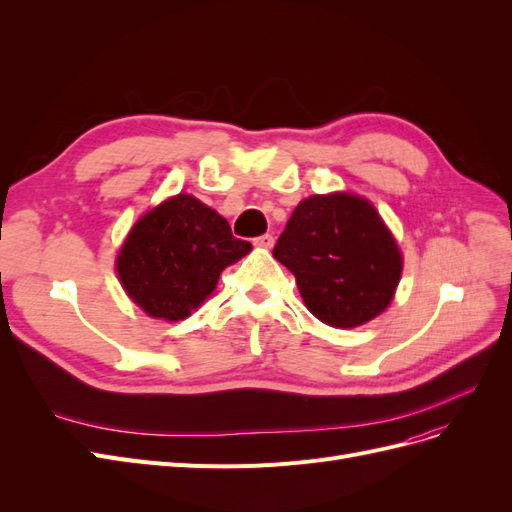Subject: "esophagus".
I'll list each match as a JSON object with an SVG mask.
<instances>
[{
  "label": "esophagus",
  "mask_w": 512,
  "mask_h": 512,
  "mask_svg": "<svg viewBox=\"0 0 512 512\" xmlns=\"http://www.w3.org/2000/svg\"><path fill=\"white\" fill-rule=\"evenodd\" d=\"M273 235H269V232H267V235H260V237H256L254 239V245L256 247H265V250H269V247H273Z\"/></svg>",
  "instance_id": "34e87169"
}]
</instances>
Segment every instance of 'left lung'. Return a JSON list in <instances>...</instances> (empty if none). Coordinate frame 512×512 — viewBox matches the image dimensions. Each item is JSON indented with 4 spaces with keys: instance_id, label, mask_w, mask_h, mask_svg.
I'll return each mask as SVG.
<instances>
[{
    "instance_id": "8db88e82",
    "label": "left lung",
    "mask_w": 512,
    "mask_h": 512,
    "mask_svg": "<svg viewBox=\"0 0 512 512\" xmlns=\"http://www.w3.org/2000/svg\"><path fill=\"white\" fill-rule=\"evenodd\" d=\"M292 271L305 307L335 329H354L393 301L404 258L369 200L314 194L292 211L273 247Z\"/></svg>"
}]
</instances>
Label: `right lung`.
I'll list each match as a JSON object with an SVG mask.
<instances>
[{"instance_id": "obj_1", "label": "right lung", "mask_w": 512, "mask_h": 512, "mask_svg": "<svg viewBox=\"0 0 512 512\" xmlns=\"http://www.w3.org/2000/svg\"><path fill=\"white\" fill-rule=\"evenodd\" d=\"M218 211L177 194L147 211L123 241L115 267L128 297L151 318L183 320L218 286L222 271L250 254Z\"/></svg>"}]
</instances>
